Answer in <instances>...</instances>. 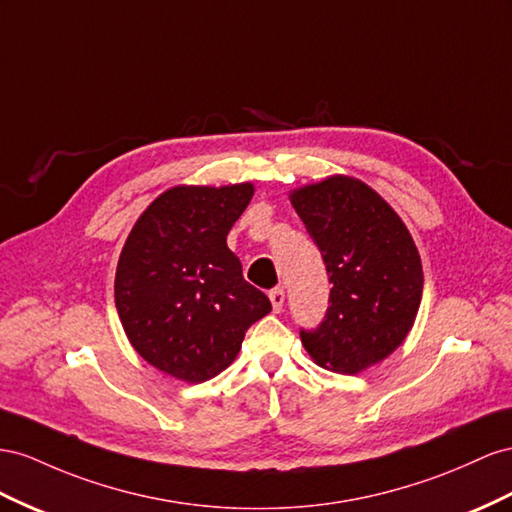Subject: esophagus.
Instances as JSON below:
<instances>
[{"label":"esophagus","instance_id":"1","mask_svg":"<svg viewBox=\"0 0 512 512\" xmlns=\"http://www.w3.org/2000/svg\"><path fill=\"white\" fill-rule=\"evenodd\" d=\"M269 301L273 306V312H282V306H284V290L282 288H273L269 293Z\"/></svg>","mask_w":512,"mask_h":512}]
</instances>
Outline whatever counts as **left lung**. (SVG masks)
Masks as SVG:
<instances>
[{
	"mask_svg": "<svg viewBox=\"0 0 512 512\" xmlns=\"http://www.w3.org/2000/svg\"><path fill=\"white\" fill-rule=\"evenodd\" d=\"M301 222L319 247L329 308L301 342L314 364L357 375L392 355L416 323L422 260L407 226L366 183L334 174L290 191Z\"/></svg>",
	"mask_w": 512,
	"mask_h": 512,
	"instance_id": "obj_1",
	"label": "left lung"
}]
</instances>
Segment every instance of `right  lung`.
I'll list each match as a JSON object with an SVG mask.
<instances>
[{
  "instance_id": "1",
  "label": "right lung",
  "mask_w": 512,
  "mask_h": 512,
  "mask_svg": "<svg viewBox=\"0 0 512 512\" xmlns=\"http://www.w3.org/2000/svg\"><path fill=\"white\" fill-rule=\"evenodd\" d=\"M252 183L176 185L148 204L124 243L114 297L131 347L178 381L226 370L271 301L243 280L226 237Z\"/></svg>"
}]
</instances>
